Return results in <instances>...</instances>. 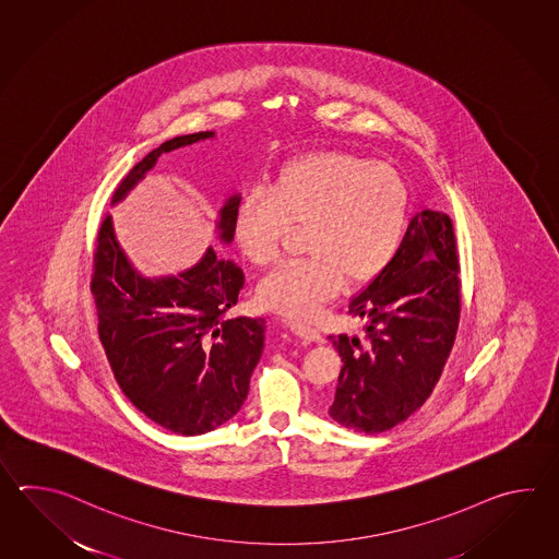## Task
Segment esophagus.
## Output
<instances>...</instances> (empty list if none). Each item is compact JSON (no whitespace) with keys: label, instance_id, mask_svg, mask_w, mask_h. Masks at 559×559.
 <instances>
[{"label":"esophagus","instance_id":"1","mask_svg":"<svg viewBox=\"0 0 559 559\" xmlns=\"http://www.w3.org/2000/svg\"><path fill=\"white\" fill-rule=\"evenodd\" d=\"M287 328L292 330V332L299 335V337H304V340H309V342H316V344H323V335H321L320 330L318 328H313V325H309V323H301V321H287Z\"/></svg>","mask_w":559,"mask_h":559}]
</instances>
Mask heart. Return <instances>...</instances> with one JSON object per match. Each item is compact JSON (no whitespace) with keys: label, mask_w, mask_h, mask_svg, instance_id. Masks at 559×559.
Instances as JSON below:
<instances>
[{"label":"heart","mask_w":559,"mask_h":559,"mask_svg":"<svg viewBox=\"0 0 559 559\" xmlns=\"http://www.w3.org/2000/svg\"><path fill=\"white\" fill-rule=\"evenodd\" d=\"M409 217V190L390 164L344 152L294 159L267 190H250L236 207L234 236L251 263L280 255L289 226H306L309 258L285 263L262 280L263 308L309 320L345 282L368 284L392 263Z\"/></svg>","instance_id":"obj_1"}]
</instances>
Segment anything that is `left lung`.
Listing matches in <instances>:
<instances>
[{
    "mask_svg": "<svg viewBox=\"0 0 559 559\" xmlns=\"http://www.w3.org/2000/svg\"><path fill=\"white\" fill-rule=\"evenodd\" d=\"M457 272L450 215L421 210L392 263L347 304L364 333L332 337L344 361L328 407L333 421L373 436L426 404L457 332Z\"/></svg>",
    "mask_w": 559,
    "mask_h": 559,
    "instance_id": "left-lung-1",
    "label": "left lung"
}]
</instances>
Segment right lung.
Masks as SVG:
<instances>
[{
    "label": "right lung",
    "mask_w": 559,
    "mask_h": 559,
    "mask_svg": "<svg viewBox=\"0 0 559 559\" xmlns=\"http://www.w3.org/2000/svg\"><path fill=\"white\" fill-rule=\"evenodd\" d=\"M200 131L167 140L131 167L111 205L123 202L159 155L214 140ZM241 193H231L215 219L219 243L234 241ZM246 284L241 267L210 246L202 260L176 275L140 274L107 215L99 227L92 294L97 332L121 392L143 416L181 436H202L238 414L250 392L265 340V320L231 318Z\"/></svg>",
    "instance_id": "right-lung-1"
}]
</instances>
